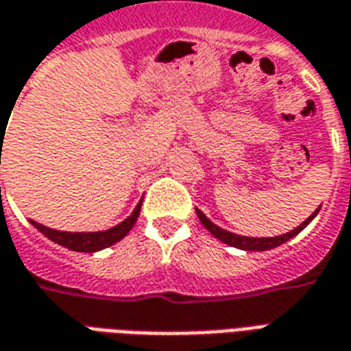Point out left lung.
<instances>
[{
	"label": "left lung",
	"instance_id": "left-lung-1",
	"mask_svg": "<svg viewBox=\"0 0 351 351\" xmlns=\"http://www.w3.org/2000/svg\"><path fill=\"white\" fill-rule=\"evenodd\" d=\"M195 213H197V218L201 220V223L205 226L206 231H210L218 241L221 243L229 244V246H233V248H239V250H246V252H263V250H272V248H276L280 244L287 243L289 239H293L295 235H299L302 229L308 226L310 221L316 218V214L319 213V206H317V210L310 214L306 220L302 221L301 226H297L293 231H289V233H284V235L278 237H243V235H235V233H231V231H226V229L218 228L216 223L206 218L205 214L201 213L199 208H195Z\"/></svg>",
	"mask_w": 351,
	"mask_h": 351
}]
</instances>
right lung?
I'll list each match as a JSON object with an SVG mask.
<instances>
[{"instance_id": "obj_1", "label": "right lung", "mask_w": 351, "mask_h": 351, "mask_svg": "<svg viewBox=\"0 0 351 351\" xmlns=\"http://www.w3.org/2000/svg\"><path fill=\"white\" fill-rule=\"evenodd\" d=\"M141 203H143V199L138 201V205L135 206V210H133L122 223H118V226L107 229V231L71 233V231H56V229H50L47 228V226L37 223V221L34 220H29V223H32L34 228L39 229L43 235L47 237V239H50L52 243L60 244V246H64V248H69V250L73 252H88V254H92V252H99L103 250V248L112 246V244H116L118 241H122L123 237L130 233L131 228H133L135 221H137L138 213H141Z\"/></svg>"}]
</instances>
